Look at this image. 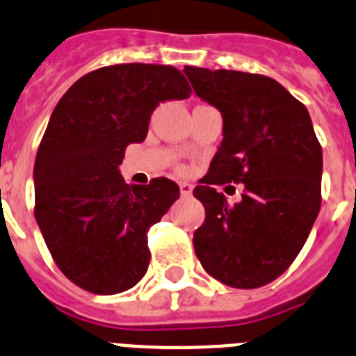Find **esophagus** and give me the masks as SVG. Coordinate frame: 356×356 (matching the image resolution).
<instances>
[{
	"label": "esophagus",
	"mask_w": 356,
	"mask_h": 356,
	"mask_svg": "<svg viewBox=\"0 0 356 356\" xmlns=\"http://www.w3.org/2000/svg\"><path fill=\"white\" fill-rule=\"evenodd\" d=\"M179 188H181V195L182 197H190L191 190H193V186H191L190 182H179Z\"/></svg>",
	"instance_id": "1"
}]
</instances>
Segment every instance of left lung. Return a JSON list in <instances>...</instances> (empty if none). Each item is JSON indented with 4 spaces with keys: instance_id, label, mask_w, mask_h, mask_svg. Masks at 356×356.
I'll return each mask as SVG.
<instances>
[{
    "instance_id": "1",
    "label": "left lung",
    "mask_w": 356,
    "mask_h": 356,
    "mask_svg": "<svg viewBox=\"0 0 356 356\" xmlns=\"http://www.w3.org/2000/svg\"><path fill=\"white\" fill-rule=\"evenodd\" d=\"M184 73L224 118V140L193 190L206 209L195 254L224 285L258 289L292 265L319 215L323 148L307 107L270 76L193 66ZM225 181L243 182L240 203L216 190Z\"/></svg>"
}]
</instances>
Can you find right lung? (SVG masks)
I'll return each mask as SVG.
<instances>
[{
    "label": "right lung",
    "mask_w": 356,
    "mask_h": 356,
    "mask_svg": "<svg viewBox=\"0 0 356 356\" xmlns=\"http://www.w3.org/2000/svg\"><path fill=\"white\" fill-rule=\"evenodd\" d=\"M190 92L174 66L132 63L91 71L58 100L35 156L33 213L54 261L80 289L113 296L145 276L148 229L179 186L166 177L129 186L118 166L147 138L157 105Z\"/></svg>",
    "instance_id": "add662e5"
}]
</instances>
